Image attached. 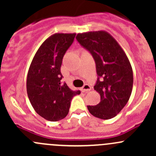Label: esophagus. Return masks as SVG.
I'll return each instance as SVG.
<instances>
[{
	"label": "esophagus",
	"mask_w": 156,
	"mask_h": 156,
	"mask_svg": "<svg viewBox=\"0 0 156 156\" xmlns=\"http://www.w3.org/2000/svg\"><path fill=\"white\" fill-rule=\"evenodd\" d=\"M81 90H82L83 92H87V91L90 90L91 87L89 85V84H85L84 86H83V87L81 88Z\"/></svg>",
	"instance_id": "34e87169"
}]
</instances>
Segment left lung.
<instances>
[{
    "label": "left lung",
    "mask_w": 156,
    "mask_h": 156,
    "mask_svg": "<svg viewBox=\"0 0 156 156\" xmlns=\"http://www.w3.org/2000/svg\"><path fill=\"white\" fill-rule=\"evenodd\" d=\"M76 39L92 54L98 75L94 90L100 102L87 106L90 113L101 119L117 115L125 106L133 88V70L126 53L106 31L78 33Z\"/></svg>",
    "instance_id": "left-lung-1"
}]
</instances>
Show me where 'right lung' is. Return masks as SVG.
Masks as SVG:
<instances>
[{
    "label": "right lung",
    "mask_w": 156,
    "mask_h": 156,
    "mask_svg": "<svg viewBox=\"0 0 156 156\" xmlns=\"http://www.w3.org/2000/svg\"><path fill=\"white\" fill-rule=\"evenodd\" d=\"M75 33H56L47 38L36 52L27 75L28 97L34 111L50 122L68 115L71 100L81 94L62 84V58L73 42Z\"/></svg>",
    "instance_id": "obj_1"
}]
</instances>
